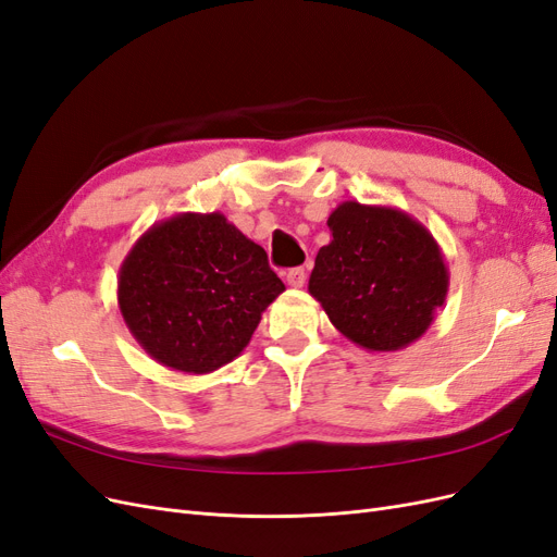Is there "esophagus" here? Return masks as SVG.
I'll use <instances>...</instances> for the list:
<instances>
[{
	"instance_id": "1",
	"label": "esophagus",
	"mask_w": 557,
	"mask_h": 557,
	"mask_svg": "<svg viewBox=\"0 0 557 557\" xmlns=\"http://www.w3.org/2000/svg\"><path fill=\"white\" fill-rule=\"evenodd\" d=\"M285 281H288L290 288H301V285L307 283V272L301 267H295L288 274H285Z\"/></svg>"
}]
</instances>
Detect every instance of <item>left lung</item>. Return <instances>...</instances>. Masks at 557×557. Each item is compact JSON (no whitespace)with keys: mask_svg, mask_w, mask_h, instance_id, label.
Returning <instances> with one entry per match:
<instances>
[{"mask_svg":"<svg viewBox=\"0 0 557 557\" xmlns=\"http://www.w3.org/2000/svg\"><path fill=\"white\" fill-rule=\"evenodd\" d=\"M332 239L318 250L309 295L348 342L395 352L420 339L448 295L442 246L413 215L387 205L342 201Z\"/></svg>","mask_w":557,"mask_h":557,"instance_id":"left-lung-1","label":"left lung"}]
</instances>
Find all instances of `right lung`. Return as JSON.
Listing matches in <instances>:
<instances>
[{"mask_svg": "<svg viewBox=\"0 0 557 557\" xmlns=\"http://www.w3.org/2000/svg\"><path fill=\"white\" fill-rule=\"evenodd\" d=\"M283 290L264 248L221 211L153 223L117 272V309L134 339L162 367L197 376L242 356Z\"/></svg>", "mask_w": 557, "mask_h": 557, "instance_id": "1", "label": "right lung"}]
</instances>
